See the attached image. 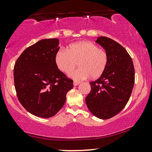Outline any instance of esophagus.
<instances>
[{
    "label": "esophagus",
    "mask_w": 152,
    "mask_h": 152,
    "mask_svg": "<svg viewBox=\"0 0 152 152\" xmlns=\"http://www.w3.org/2000/svg\"><path fill=\"white\" fill-rule=\"evenodd\" d=\"M80 83H81L80 81H74V86H78Z\"/></svg>",
    "instance_id": "obj_1"
}]
</instances>
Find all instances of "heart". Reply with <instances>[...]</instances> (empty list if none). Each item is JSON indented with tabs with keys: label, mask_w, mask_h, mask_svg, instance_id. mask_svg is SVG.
I'll use <instances>...</instances> for the list:
<instances>
[{
	"label": "heart",
	"mask_w": 152,
	"mask_h": 152,
	"mask_svg": "<svg viewBox=\"0 0 152 152\" xmlns=\"http://www.w3.org/2000/svg\"><path fill=\"white\" fill-rule=\"evenodd\" d=\"M55 63L62 72L68 74L77 65L79 69L69 74V77L81 81L91 76L98 78L104 74L108 64V54L105 49L89 41L71 44L68 49H60L56 53Z\"/></svg>",
	"instance_id": "1"
}]
</instances>
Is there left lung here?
<instances>
[{
    "mask_svg": "<svg viewBox=\"0 0 152 152\" xmlns=\"http://www.w3.org/2000/svg\"><path fill=\"white\" fill-rule=\"evenodd\" d=\"M96 42L107 52L108 64L104 74L90 82L91 91L86 98V103L94 116L107 120L127 105L134 87V69L131 56L117 42L99 37Z\"/></svg>",
    "mask_w": 152,
    "mask_h": 152,
    "instance_id": "1",
    "label": "left lung"
}]
</instances>
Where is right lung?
<instances>
[{
    "label": "right lung",
    "mask_w": 152,
    "mask_h": 152,
    "mask_svg": "<svg viewBox=\"0 0 152 152\" xmlns=\"http://www.w3.org/2000/svg\"><path fill=\"white\" fill-rule=\"evenodd\" d=\"M58 45L56 38L39 40L22 53L14 66L18 100L29 113L39 118L55 115L74 86L56 65Z\"/></svg>",
    "instance_id": "right-lung-1"
}]
</instances>
